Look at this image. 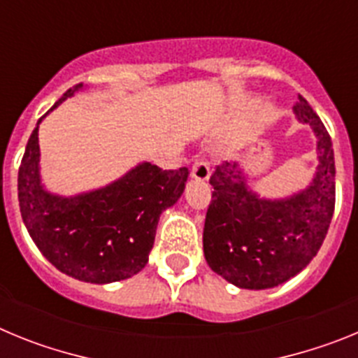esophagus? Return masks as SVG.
Returning <instances> with one entry per match:
<instances>
[{
  "instance_id": "34e87169",
  "label": "esophagus",
  "mask_w": 358,
  "mask_h": 358,
  "mask_svg": "<svg viewBox=\"0 0 358 358\" xmlns=\"http://www.w3.org/2000/svg\"><path fill=\"white\" fill-rule=\"evenodd\" d=\"M210 164H208V161L204 159H195L194 166H192V177H194L195 181H208L210 179Z\"/></svg>"
}]
</instances>
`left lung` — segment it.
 Wrapping results in <instances>:
<instances>
[{
  "label": "left lung",
  "mask_w": 358,
  "mask_h": 358,
  "mask_svg": "<svg viewBox=\"0 0 358 358\" xmlns=\"http://www.w3.org/2000/svg\"><path fill=\"white\" fill-rule=\"evenodd\" d=\"M296 118L317 138V170L305 189L262 199L238 163L218 164L204 222V258L213 273L240 289L262 290L299 274L321 249L335 208V159L330 134L299 94Z\"/></svg>",
  "instance_id": "1"
}]
</instances>
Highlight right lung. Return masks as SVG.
Here are the masks:
<instances>
[{"instance_id": "add662e5", "label": "right lung", "mask_w": 358, "mask_h": 358, "mask_svg": "<svg viewBox=\"0 0 358 358\" xmlns=\"http://www.w3.org/2000/svg\"><path fill=\"white\" fill-rule=\"evenodd\" d=\"M80 90L77 84L66 91L50 110ZM43 118L28 140L17 176L19 210L31 240L50 264L75 280L103 285L134 276L147 265L161 213L185 192L188 169L140 163L87 194H50L39 173Z\"/></svg>"}]
</instances>
